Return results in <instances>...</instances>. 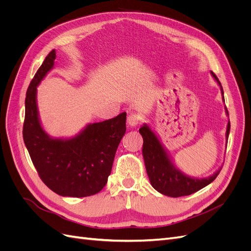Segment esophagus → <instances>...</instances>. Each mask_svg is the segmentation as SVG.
Here are the masks:
<instances>
[{
  "mask_svg": "<svg viewBox=\"0 0 251 251\" xmlns=\"http://www.w3.org/2000/svg\"><path fill=\"white\" fill-rule=\"evenodd\" d=\"M140 117L138 115H135V114H132V115H128L126 118V125L130 127H134L139 124Z\"/></svg>",
  "mask_w": 251,
  "mask_h": 251,
  "instance_id": "34e87169",
  "label": "esophagus"
}]
</instances>
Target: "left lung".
Wrapping results in <instances>:
<instances>
[{
	"instance_id": "1",
	"label": "left lung",
	"mask_w": 251,
	"mask_h": 251,
	"mask_svg": "<svg viewBox=\"0 0 251 251\" xmlns=\"http://www.w3.org/2000/svg\"><path fill=\"white\" fill-rule=\"evenodd\" d=\"M210 74L219 85L222 94V100L225 102L221 82L219 81L214 72L210 71ZM225 113L228 116V112H227L226 108ZM230 123L228 120L225 133L226 142L228 139ZM139 133L143 138L142 155L150 182L151 186L162 195L173 197V198L192 195L211 183L222 169L220 168L210 176L205 178L188 176V175L181 172L176 164L173 162L172 157L164 148L159 136L148 124H143V126L139 128Z\"/></svg>"
}]
</instances>
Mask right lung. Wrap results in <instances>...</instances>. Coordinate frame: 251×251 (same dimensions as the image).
Masks as SVG:
<instances>
[{
    "label": "right lung",
    "mask_w": 251,
    "mask_h": 251,
    "mask_svg": "<svg viewBox=\"0 0 251 251\" xmlns=\"http://www.w3.org/2000/svg\"><path fill=\"white\" fill-rule=\"evenodd\" d=\"M55 58L56 52L52 50L28 87L23 138L44 183L59 196L81 198L100 193L107 184L116 150L126 130V113L88 124L73 137L50 136L41 123L36 88L53 69Z\"/></svg>",
    "instance_id": "obj_1"
}]
</instances>
